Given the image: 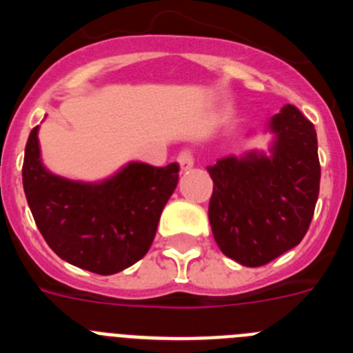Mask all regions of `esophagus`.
<instances>
[{
    "mask_svg": "<svg viewBox=\"0 0 353 353\" xmlns=\"http://www.w3.org/2000/svg\"><path fill=\"white\" fill-rule=\"evenodd\" d=\"M179 164H180V170L182 171H187L191 170L192 166H194V157H192V154L189 152V150H183V152H180L179 154Z\"/></svg>",
    "mask_w": 353,
    "mask_h": 353,
    "instance_id": "esophagus-1",
    "label": "esophagus"
}]
</instances>
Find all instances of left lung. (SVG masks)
<instances>
[{
    "mask_svg": "<svg viewBox=\"0 0 353 353\" xmlns=\"http://www.w3.org/2000/svg\"><path fill=\"white\" fill-rule=\"evenodd\" d=\"M269 152L228 155L208 166L214 180L208 219L221 251L261 267L301 244L320 191L316 130L286 104L267 123Z\"/></svg>",
    "mask_w": 353,
    "mask_h": 353,
    "instance_id": "1",
    "label": "left lung"
}]
</instances>
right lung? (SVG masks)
I'll return each instance as SVG.
<instances>
[{
    "label": "right lung",
    "instance_id": "add662e5",
    "mask_svg": "<svg viewBox=\"0 0 353 353\" xmlns=\"http://www.w3.org/2000/svg\"><path fill=\"white\" fill-rule=\"evenodd\" d=\"M176 183V162L155 168L132 161L101 182L63 179L43 166L39 125L28 138L23 185L40 233L61 260L101 276L148 252Z\"/></svg>",
    "mask_w": 353,
    "mask_h": 353
}]
</instances>
